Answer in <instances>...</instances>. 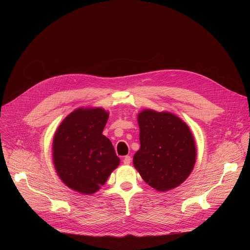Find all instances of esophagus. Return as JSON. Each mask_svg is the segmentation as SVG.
I'll return each instance as SVG.
<instances>
[{"label":"esophagus","mask_w":250,"mask_h":250,"mask_svg":"<svg viewBox=\"0 0 250 250\" xmlns=\"http://www.w3.org/2000/svg\"><path fill=\"white\" fill-rule=\"evenodd\" d=\"M130 162H131V158H130L129 155H126V156L124 157V163H125V165H128Z\"/></svg>","instance_id":"obj_1"}]
</instances>
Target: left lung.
I'll return each instance as SVG.
<instances>
[{"label": "left lung", "mask_w": 250, "mask_h": 250, "mask_svg": "<svg viewBox=\"0 0 250 250\" xmlns=\"http://www.w3.org/2000/svg\"><path fill=\"white\" fill-rule=\"evenodd\" d=\"M140 148L133 165L142 179L164 192L182 184L196 162V146L188 125L178 117L152 110L138 115Z\"/></svg>", "instance_id": "8db88e82"}]
</instances>
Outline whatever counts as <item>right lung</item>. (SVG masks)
Wrapping results in <instances>:
<instances>
[{
    "label": "right lung",
    "instance_id": "obj_1",
    "mask_svg": "<svg viewBox=\"0 0 250 250\" xmlns=\"http://www.w3.org/2000/svg\"><path fill=\"white\" fill-rule=\"evenodd\" d=\"M108 119L101 108L78 109L59 125L53 138V163L69 188L93 194L119 166L111 140L103 134Z\"/></svg>",
    "mask_w": 250,
    "mask_h": 250
}]
</instances>
